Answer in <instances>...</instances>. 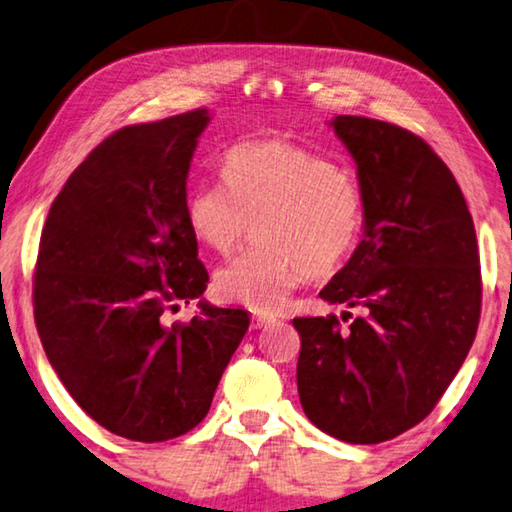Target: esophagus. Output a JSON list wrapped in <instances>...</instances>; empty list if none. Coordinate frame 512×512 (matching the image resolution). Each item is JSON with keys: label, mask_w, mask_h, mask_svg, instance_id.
Masks as SVG:
<instances>
[{"label": "esophagus", "mask_w": 512, "mask_h": 512, "mask_svg": "<svg viewBox=\"0 0 512 512\" xmlns=\"http://www.w3.org/2000/svg\"><path fill=\"white\" fill-rule=\"evenodd\" d=\"M270 324H274V317H270V315L251 317V326H254V329H265V326H270Z\"/></svg>", "instance_id": "esophagus-1"}]
</instances>
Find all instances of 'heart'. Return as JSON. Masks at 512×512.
Wrapping results in <instances>:
<instances>
[{
  "mask_svg": "<svg viewBox=\"0 0 512 512\" xmlns=\"http://www.w3.org/2000/svg\"><path fill=\"white\" fill-rule=\"evenodd\" d=\"M222 181L188 195L186 220L201 245L229 256L249 222L258 247L215 274L217 297L276 313L308 274L345 265L365 229L354 170L286 138L242 140L222 156Z\"/></svg>",
  "mask_w": 512,
  "mask_h": 512,
  "instance_id": "1",
  "label": "heart"
}]
</instances>
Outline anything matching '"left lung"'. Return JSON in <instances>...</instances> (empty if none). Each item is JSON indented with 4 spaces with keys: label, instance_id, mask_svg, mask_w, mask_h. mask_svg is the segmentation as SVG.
<instances>
[{
    "label": "left lung",
    "instance_id": "8db88e82",
    "mask_svg": "<svg viewBox=\"0 0 512 512\" xmlns=\"http://www.w3.org/2000/svg\"><path fill=\"white\" fill-rule=\"evenodd\" d=\"M331 127L358 167L365 233L320 297L363 315L347 331L335 315L292 320L297 388L317 429L376 445L420 424L463 365L481 317L479 247L454 174L420 136L358 115Z\"/></svg>",
    "mask_w": 512,
    "mask_h": 512
}]
</instances>
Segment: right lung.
I'll return each mask as SVG.
<instances>
[{
    "label": "right lung",
    "mask_w": 512,
    "mask_h": 512,
    "mask_svg": "<svg viewBox=\"0 0 512 512\" xmlns=\"http://www.w3.org/2000/svg\"><path fill=\"white\" fill-rule=\"evenodd\" d=\"M206 108L131 124L92 149L40 236L33 317L72 399L115 435L165 442L204 420L249 315L199 301L208 272L186 220V179Z\"/></svg>",
    "instance_id": "1"
}]
</instances>
